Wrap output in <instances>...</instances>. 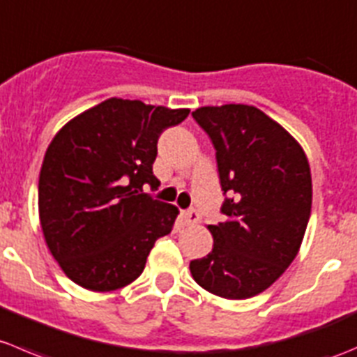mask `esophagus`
<instances>
[{"instance_id": "1", "label": "esophagus", "mask_w": 357, "mask_h": 357, "mask_svg": "<svg viewBox=\"0 0 357 357\" xmlns=\"http://www.w3.org/2000/svg\"><path fill=\"white\" fill-rule=\"evenodd\" d=\"M182 218L187 225H194L201 220V215H199V211H196V210H187L182 213Z\"/></svg>"}]
</instances>
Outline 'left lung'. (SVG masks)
Here are the masks:
<instances>
[{
	"label": "left lung",
	"mask_w": 357,
	"mask_h": 357,
	"mask_svg": "<svg viewBox=\"0 0 357 357\" xmlns=\"http://www.w3.org/2000/svg\"><path fill=\"white\" fill-rule=\"evenodd\" d=\"M215 147L224 222L208 225L213 248L190 260L199 287L241 300L267 290L297 257L312 204L310 168L297 140L245 104L192 112Z\"/></svg>",
	"instance_id": "left-lung-1"
}]
</instances>
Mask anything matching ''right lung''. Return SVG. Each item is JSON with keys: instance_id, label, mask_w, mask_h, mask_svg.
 <instances>
[{"instance_id": "right-lung-1", "label": "right lung", "mask_w": 357, "mask_h": 357, "mask_svg": "<svg viewBox=\"0 0 357 357\" xmlns=\"http://www.w3.org/2000/svg\"><path fill=\"white\" fill-rule=\"evenodd\" d=\"M189 109L109 98L70 119L45 154L38 206L52 255L70 281L91 291L126 287L142 274L156 239L178 210L156 190L158 139Z\"/></svg>"}]
</instances>
